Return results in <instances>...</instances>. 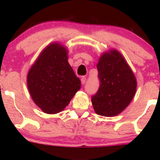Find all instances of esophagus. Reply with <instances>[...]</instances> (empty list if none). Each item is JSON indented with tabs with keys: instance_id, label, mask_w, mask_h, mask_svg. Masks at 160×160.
<instances>
[{
	"instance_id": "esophagus-1",
	"label": "esophagus",
	"mask_w": 160,
	"mask_h": 160,
	"mask_svg": "<svg viewBox=\"0 0 160 160\" xmlns=\"http://www.w3.org/2000/svg\"><path fill=\"white\" fill-rule=\"evenodd\" d=\"M86 77H82L81 78V83L82 84V85H84V84L86 83Z\"/></svg>"
}]
</instances>
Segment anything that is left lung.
Returning a JSON list of instances; mask_svg holds the SVG:
<instances>
[{"label":"left lung","mask_w":160,"mask_h":160,"mask_svg":"<svg viewBox=\"0 0 160 160\" xmlns=\"http://www.w3.org/2000/svg\"><path fill=\"white\" fill-rule=\"evenodd\" d=\"M99 87L92 95L95 113L104 117L120 113L132 100L137 82L124 58L117 50L104 53L97 64Z\"/></svg>","instance_id":"1"}]
</instances>
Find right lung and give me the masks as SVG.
<instances>
[{"label": "right lung", "instance_id": "obj_1", "mask_svg": "<svg viewBox=\"0 0 160 160\" xmlns=\"http://www.w3.org/2000/svg\"><path fill=\"white\" fill-rule=\"evenodd\" d=\"M27 82L34 103L52 114L65 109L81 86L68 62L67 51L56 43L40 53L29 71Z\"/></svg>", "mask_w": 160, "mask_h": 160}]
</instances>
